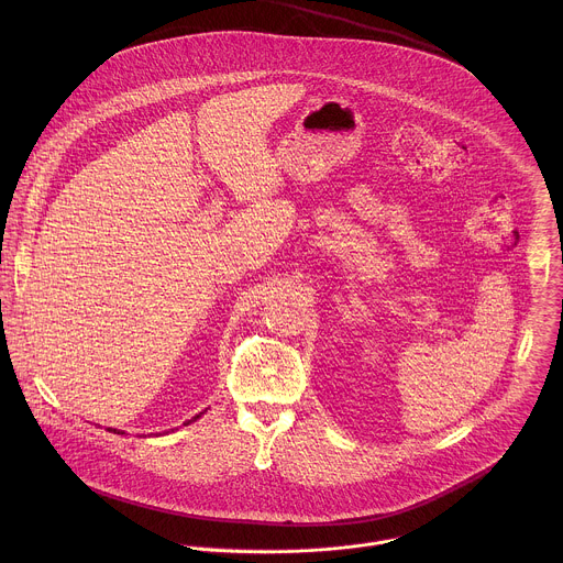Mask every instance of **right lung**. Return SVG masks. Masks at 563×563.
Segmentation results:
<instances>
[{"mask_svg":"<svg viewBox=\"0 0 563 563\" xmlns=\"http://www.w3.org/2000/svg\"><path fill=\"white\" fill-rule=\"evenodd\" d=\"M201 413H203V411H199V413H197V416H195V418H190V420H188V422H192V420H197V418H201ZM188 422H184V424H188ZM110 431H114V433H123V431H117V429H110Z\"/></svg>","mask_w":563,"mask_h":563,"instance_id":"obj_1","label":"right lung"}]
</instances>
